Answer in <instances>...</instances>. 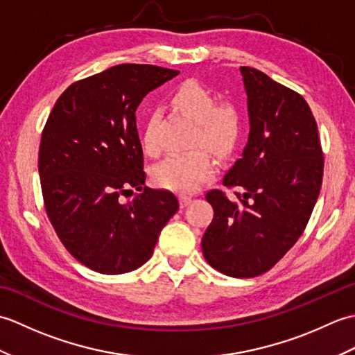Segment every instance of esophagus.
<instances>
[{"instance_id":"34e87169","label":"esophagus","mask_w":355,"mask_h":355,"mask_svg":"<svg viewBox=\"0 0 355 355\" xmlns=\"http://www.w3.org/2000/svg\"><path fill=\"white\" fill-rule=\"evenodd\" d=\"M178 198H180V205H182V207H186L192 201L191 195H186V193H180Z\"/></svg>"}]
</instances>
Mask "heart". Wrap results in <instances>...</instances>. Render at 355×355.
I'll list each match as a JSON object with an SVG mask.
<instances>
[{"label":"heart","mask_w":355,"mask_h":355,"mask_svg":"<svg viewBox=\"0 0 355 355\" xmlns=\"http://www.w3.org/2000/svg\"><path fill=\"white\" fill-rule=\"evenodd\" d=\"M175 107L197 122V140L218 157L229 155L235 149L243 130L239 110L232 103L216 105L215 96L198 80H184L172 93ZM148 154L160 149L157 139V120L149 117L141 135ZM214 162L206 149L195 148L184 153H172L154 169L155 183L164 189L192 192L214 173Z\"/></svg>","instance_id":"b5f03b06"}]
</instances>
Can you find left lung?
<instances>
[{
    "instance_id": "obj_1",
    "label": "left lung",
    "mask_w": 355,
    "mask_h": 355,
    "mask_svg": "<svg viewBox=\"0 0 355 355\" xmlns=\"http://www.w3.org/2000/svg\"><path fill=\"white\" fill-rule=\"evenodd\" d=\"M250 134L225 187H241L236 200L220 189L206 193L214 220L202 235L206 261L232 277L266 273L296 244L318 201L323 153L318 123L299 93L266 73L241 67Z\"/></svg>"
}]
</instances>
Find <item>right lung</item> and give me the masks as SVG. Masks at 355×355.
Listing matches in <instances>:
<instances>
[{
    "mask_svg": "<svg viewBox=\"0 0 355 355\" xmlns=\"http://www.w3.org/2000/svg\"><path fill=\"white\" fill-rule=\"evenodd\" d=\"M177 74L155 65L111 67L67 88L44 126L37 169L45 212L73 258L97 273L141 267L178 210L172 192L145 186L135 125L143 97Z\"/></svg>",
    "mask_w": 355,
    "mask_h": 355,
    "instance_id": "right-lung-1",
    "label": "right lung"
}]
</instances>
